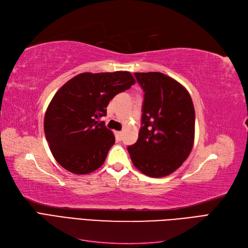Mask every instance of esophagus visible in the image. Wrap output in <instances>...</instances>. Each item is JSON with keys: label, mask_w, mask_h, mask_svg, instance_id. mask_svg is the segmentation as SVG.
Returning a JSON list of instances; mask_svg holds the SVG:
<instances>
[{"label": "esophagus", "mask_w": 248, "mask_h": 248, "mask_svg": "<svg viewBox=\"0 0 248 248\" xmlns=\"http://www.w3.org/2000/svg\"><path fill=\"white\" fill-rule=\"evenodd\" d=\"M122 136H123V133L121 131H116V139L118 140H122Z\"/></svg>", "instance_id": "1"}]
</instances>
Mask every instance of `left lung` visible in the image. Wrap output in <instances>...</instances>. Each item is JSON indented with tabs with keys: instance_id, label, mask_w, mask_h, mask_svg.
<instances>
[{
	"instance_id": "1",
	"label": "left lung",
	"mask_w": 248,
	"mask_h": 248,
	"mask_svg": "<svg viewBox=\"0 0 248 248\" xmlns=\"http://www.w3.org/2000/svg\"><path fill=\"white\" fill-rule=\"evenodd\" d=\"M144 91L141 126L136 144L127 150L139 170L166 177L189 156L194 140L191 97L177 80L160 72L134 73Z\"/></svg>"
}]
</instances>
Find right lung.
<instances>
[{
  "label": "right lung",
  "instance_id": "add662e5",
  "mask_svg": "<svg viewBox=\"0 0 248 248\" xmlns=\"http://www.w3.org/2000/svg\"><path fill=\"white\" fill-rule=\"evenodd\" d=\"M136 80L128 71L85 72L59 89L44 117V133L60 166L86 175L99 169L115 136L99 121L114 97Z\"/></svg>",
  "mask_w": 248,
  "mask_h": 248
}]
</instances>
